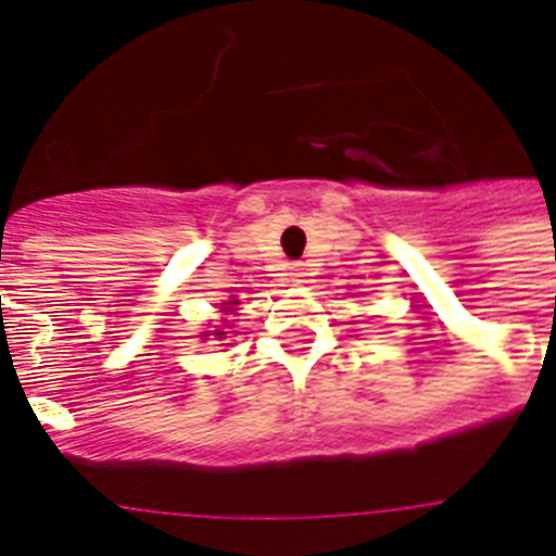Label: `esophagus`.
<instances>
[{"instance_id":"esophagus-1","label":"esophagus","mask_w":556,"mask_h":556,"mask_svg":"<svg viewBox=\"0 0 556 556\" xmlns=\"http://www.w3.org/2000/svg\"><path fill=\"white\" fill-rule=\"evenodd\" d=\"M291 277H293V279H296V277H302V274H300V268H296V265H291Z\"/></svg>"}]
</instances>
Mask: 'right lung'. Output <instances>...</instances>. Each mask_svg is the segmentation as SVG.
I'll list each match as a JSON object with an SVG mask.
<instances>
[{"label":"right lung","instance_id":"obj_1","mask_svg":"<svg viewBox=\"0 0 556 556\" xmlns=\"http://www.w3.org/2000/svg\"><path fill=\"white\" fill-rule=\"evenodd\" d=\"M217 336H220V333H217Z\"/></svg>","mask_w":556,"mask_h":556}]
</instances>
